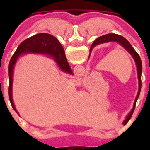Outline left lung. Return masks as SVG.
<instances>
[{
  "label": "left lung",
  "instance_id": "obj_1",
  "mask_svg": "<svg viewBox=\"0 0 150 150\" xmlns=\"http://www.w3.org/2000/svg\"><path fill=\"white\" fill-rule=\"evenodd\" d=\"M110 41H116V42H118L119 43H120V44H121L122 46L123 47H124V48L132 55V57H133L134 59L135 62H136V65H137V74H138V80H139V91H138V93H137V98H136V99H135L133 109H132L131 113H129V115L127 116L126 120H125L124 122H123V124L124 125H126L127 122L129 121V120L131 119V117H132V114H133L134 110V108H135V104H136V102H137V98H138L139 95H140V90H141L142 62H141V59H140L138 54L137 53V52L135 51L134 49L132 47V45L130 44L129 42H128L125 38H123V37H122V36L120 35H118V34H106V35L101 36V37H99L98 38H97V39L94 41V43H92V45H91V48H90V52H91V50H92L95 46H97V45L100 44V43H107V42H110Z\"/></svg>",
  "mask_w": 150,
  "mask_h": 150
}]
</instances>
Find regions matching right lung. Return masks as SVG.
I'll return each mask as SVG.
<instances>
[{
    "label": "right lung",
    "instance_id": "add662e5",
    "mask_svg": "<svg viewBox=\"0 0 150 150\" xmlns=\"http://www.w3.org/2000/svg\"><path fill=\"white\" fill-rule=\"evenodd\" d=\"M26 52H36V53H45L53 56L56 60L57 63L59 64V67L64 71L72 74L70 65L66 59L64 51L59 43V41L53 37L46 33H40L36 35L32 36L28 39L25 40L23 42L19 44L17 50H16L14 55L12 56L9 64V79H10V84H9V98H10V103L14 110L15 107L13 104V99H12V85H13V67L16 62L18 57L22 53Z\"/></svg>",
    "mask_w": 150,
    "mask_h": 150
}]
</instances>
